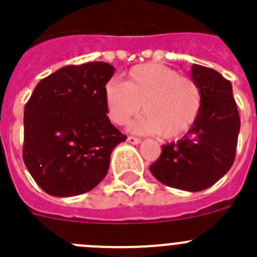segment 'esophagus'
<instances>
[{"label": "esophagus", "instance_id": "1", "mask_svg": "<svg viewBox=\"0 0 257 257\" xmlns=\"http://www.w3.org/2000/svg\"><path fill=\"white\" fill-rule=\"evenodd\" d=\"M127 142L131 143V144L138 145V144H140V143H142V140H140L139 138H135V136H128V138H127Z\"/></svg>", "mask_w": 257, "mask_h": 257}]
</instances>
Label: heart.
Wrapping results in <instances>:
<instances>
[{"mask_svg": "<svg viewBox=\"0 0 257 257\" xmlns=\"http://www.w3.org/2000/svg\"><path fill=\"white\" fill-rule=\"evenodd\" d=\"M108 114L115 124H124L140 112L131 130L160 134L165 139L178 138L196 122L202 106L198 83L161 64L136 65L124 82L112 79L105 85Z\"/></svg>", "mask_w": 257, "mask_h": 257, "instance_id": "1", "label": "heart"}]
</instances>
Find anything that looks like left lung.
<instances>
[{
	"mask_svg": "<svg viewBox=\"0 0 257 257\" xmlns=\"http://www.w3.org/2000/svg\"><path fill=\"white\" fill-rule=\"evenodd\" d=\"M192 79L201 88V112L183 139L162 145L160 158L149 170L167 187L199 192L230 170L240 121L230 81L198 64L192 65Z\"/></svg>",
	"mask_w": 257,
	"mask_h": 257,
	"instance_id": "obj_1",
	"label": "left lung"
}]
</instances>
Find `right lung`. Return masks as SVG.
<instances>
[{"mask_svg": "<svg viewBox=\"0 0 257 257\" xmlns=\"http://www.w3.org/2000/svg\"><path fill=\"white\" fill-rule=\"evenodd\" d=\"M114 70L104 61L67 65L41 79L26 104L23 160L50 196L94 189L127 139L106 115L104 90Z\"/></svg>", "mask_w": 257, "mask_h": 257, "instance_id": "right-lung-1", "label": "right lung"}]
</instances>
